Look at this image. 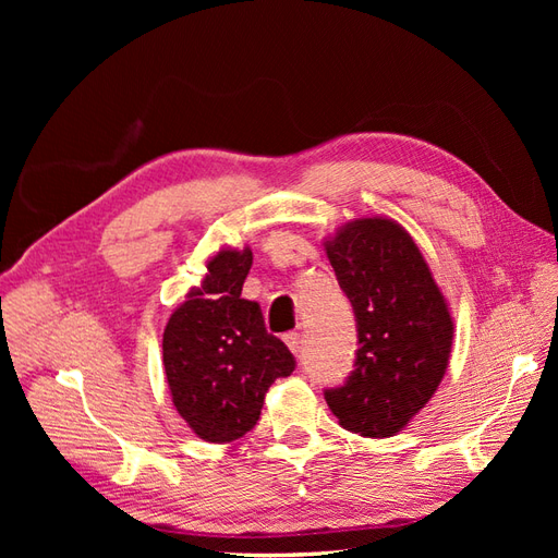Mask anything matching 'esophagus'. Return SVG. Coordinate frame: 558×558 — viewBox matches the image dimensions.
Returning a JSON list of instances; mask_svg holds the SVG:
<instances>
[{
	"label": "esophagus",
	"instance_id": "1",
	"mask_svg": "<svg viewBox=\"0 0 558 558\" xmlns=\"http://www.w3.org/2000/svg\"><path fill=\"white\" fill-rule=\"evenodd\" d=\"M283 342L289 344V349H291L293 353H298V351H300V344H302V337H300L298 330H291V332L283 335Z\"/></svg>",
	"mask_w": 558,
	"mask_h": 558
}]
</instances>
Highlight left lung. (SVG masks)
<instances>
[{
    "mask_svg": "<svg viewBox=\"0 0 558 558\" xmlns=\"http://www.w3.org/2000/svg\"><path fill=\"white\" fill-rule=\"evenodd\" d=\"M326 253L359 332L351 375L326 388V402L351 433L396 435L445 377L453 335L447 302L414 240L388 218L344 226Z\"/></svg>",
    "mask_w": 558,
    "mask_h": 558,
    "instance_id": "1",
    "label": "left lung"
}]
</instances>
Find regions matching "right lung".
Instances as JSON below:
<instances>
[{
	"label": "right lung",
	"mask_w": 558,
	"mask_h": 558,
	"mask_svg": "<svg viewBox=\"0 0 558 558\" xmlns=\"http://www.w3.org/2000/svg\"><path fill=\"white\" fill-rule=\"evenodd\" d=\"M251 251H221L167 320L162 365L177 412L207 442H232L258 424L267 388L295 369L269 335L260 305L242 298Z\"/></svg>",
	"instance_id": "add662e5"
}]
</instances>
